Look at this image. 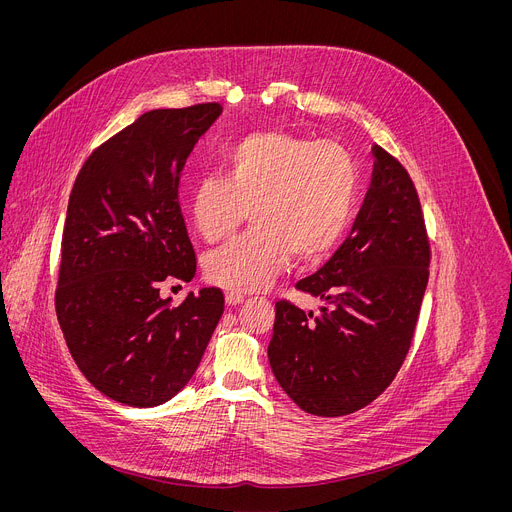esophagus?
<instances>
[{
    "instance_id": "esophagus-1",
    "label": "esophagus",
    "mask_w": 512,
    "mask_h": 512,
    "mask_svg": "<svg viewBox=\"0 0 512 512\" xmlns=\"http://www.w3.org/2000/svg\"><path fill=\"white\" fill-rule=\"evenodd\" d=\"M243 300H245V296L237 294V291H227V294H225L227 306H239V304H243Z\"/></svg>"
}]
</instances>
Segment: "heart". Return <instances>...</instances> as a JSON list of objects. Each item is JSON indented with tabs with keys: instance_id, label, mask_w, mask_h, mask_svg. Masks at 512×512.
<instances>
[{
	"instance_id": "obj_1",
	"label": "heart",
	"mask_w": 512,
	"mask_h": 512,
	"mask_svg": "<svg viewBox=\"0 0 512 512\" xmlns=\"http://www.w3.org/2000/svg\"><path fill=\"white\" fill-rule=\"evenodd\" d=\"M225 176H202L188 196L196 233L206 243L233 235L249 212L253 231L204 259L210 283L237 294L269 285L296 257L328 255L350 225L358 172L336 141L267 129L223 152Z\"/></svg>"
}]
</instances>
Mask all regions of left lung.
Instances as JSON below:
<instances>
[{
    "label": "left lung",
    "mask_w": 512,
    "mask_h": 512,
    "mask_svg": "<svg viewBox=\"0 0 512 512\" xmlns=\"http://www.w3.org/2000/svg\"><path fill=\"white\" fill-rule=\"evenodd\" d=\"M373 176L346 241L298 281L320 314L275 304L271 371L300 409L348 415L395 379L413 340L429 277V241L407 170L373 145Z\"/></svg>",
    "instance_id": "8db88e82"
}]
</instances>
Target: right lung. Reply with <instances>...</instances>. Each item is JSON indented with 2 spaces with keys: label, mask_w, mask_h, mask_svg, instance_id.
Here are the masks:
<instances>
[{
  "label": "right lung",
  "mask_w": 512,
  "mask_h": 512,
  "mask_svg": "<svg viewBox=\"0 0 512 512\" xmlns=\"http://www.w3.org/2000/svg\"><path fill=\"white\" fill-rule=\"evenodd\" d=\"M221 113L218 103L143 113L89 156L68 198L58 324L85 379L129 407L162 405L188 385L225 310L216 287L176 308L160 296L162 281L196 275L178 182Z\"/></svg>",
  "instance_id": "right-lung-1"
}]
</instances>
